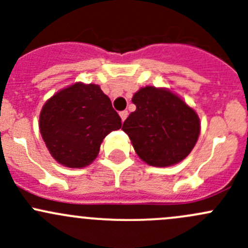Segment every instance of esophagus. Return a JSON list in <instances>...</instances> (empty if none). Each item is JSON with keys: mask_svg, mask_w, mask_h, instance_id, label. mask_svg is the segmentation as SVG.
<instances>
[{"mask_svg": "<svg viewBox=\"0 0 248 248\" xmlns=\"http://www.w3.org/2000/svg\"><path fill=\"white\" fill-rule=\"evenodd\" d=\"M127 116H128V111H127V110H124V111L120 112V117H121L122 122L127 119Z\"/></svg>", "mask_w": 248, "mask_h": 248, "instance_id": "obj_1", "label": "esophagus"}]
</instances>
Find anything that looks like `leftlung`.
I'll return each instance as SVG.
<instances>
[{
  "label": "left lung",
  "mask_w": 248,
  "mask_h": 248,
  "mask_svg": "<svg viewBox=\"0 0 248 248\" xmlns=\"http://www.w3.org/2000/svg\"><path fill=\"white\" fill-rule=\"evenodd\" d=\"M136 111L122 129L141 161L152 167H170L186 158L201 133L198 114L166 87L145 86L133 94Z\"/></svg>",
  "instance_id": "obj_1"
}]
</instances>
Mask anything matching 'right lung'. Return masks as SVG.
<instances>
[{"instance_id":"right-lung-1","label":"right lung","mask_w":248,"mask_h":248,"mask_svg":"<svg viewBox=\"0 0 248 248\" xmlns=\"http://www.w3.org/2000/svg\"><path fill=\"white\" fill-rule=\"evenodd\" d=\"M121 128L99 85L76 82L57 91L39 114V131L52 158L67 168H84L98 156L103 139Z\"/></svg>"}]
</instances>
